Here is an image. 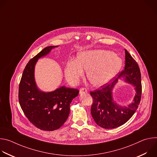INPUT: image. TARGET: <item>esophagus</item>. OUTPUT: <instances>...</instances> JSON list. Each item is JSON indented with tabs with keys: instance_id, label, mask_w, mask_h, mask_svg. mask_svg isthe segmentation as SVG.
<instances>
[{
	"instance_id": "1",
	"label": "esophagus",
	"mask_w": 157,
	"mask_h": 157,
	"mask_svg": "<svg viewBox=\"0 0 157 157\" xmlns=\"http://www.w3.org/2000/svg\"><path fill=\"white\" fill-rule=\"evenodd\" d=\"M87 93V89L86 88L82 87L79 89V94H82L83 93Z\"/></svg>"
}]
</instances>
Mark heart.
<instances>
[{
  "mask_svg": "<svg viewBox=\"0 0 157 157\" xmlns=\"http://www.w3.org/2000/svg\"><path fill=\"white\" fill-rule=\"evenodd\" d=\"M122 61L113 52L104 50L83 51L77 59H70L66 63L64 75L71 84H76L87 70V79L94 86L108 83L121 70Z\"/></svg>",
  "mask_w": 157,
  "mask_h": 157,
  "instance_id": "b5f03b06",
  "label": "heart"
}]
</instances>
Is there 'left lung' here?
Returning a JSON list of instances; mask_svg holds the SVG:
<instances>
[{"label":"left lung","instance_id":"obj_1","mask_svg":"<svg viewBox=\"0 0 157 157\" xmlns=\"http://www.w3.org/2000/svg\"><path fill=\"white\" fill-rule=\"evenodd\" d=\"M125 68L112 83L91 92L93 99L91 113L96 123L104 128H114L126 123L136 113L140 102L142 84L140 71L137 63L125 49ZM119 80L132 84L136 94L129 105H121L113 99V90Z\"/></svg>","mask_w":157,"mask_h":157}]
</instances>
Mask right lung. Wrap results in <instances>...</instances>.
I'll use <instances>...</instances> for the list:
<instances>
[{
	"mask_svg": "<svg viewBox=\"0 0 157 157\" xmlns=\"http://www.w3.org/2000/svg\"><path fill=\"white\" fill-rule=\"evenodd\" d=\"M58 46L44 48L31 59L24 70L18 89L20 107L28 119L37 128L47 131L59 128L68 119L71 101L78 96V89L60 86L44 92L36 84L35 67L38 60Z\"/></svg>",
	"mask_w": 157,
	"mask_h": 157,
	"instance_id": "obj_1",
	"label": "right lung"
}]
</instances>
